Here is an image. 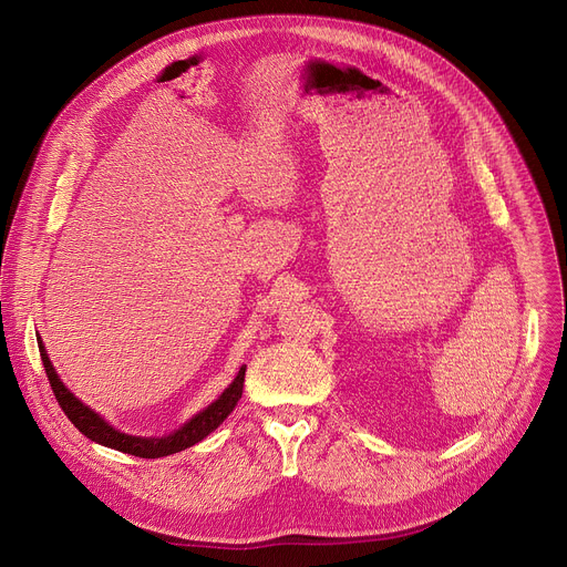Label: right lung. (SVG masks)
Here are the masks:
<instances>
[{"mask_svg":"<svg viewBox=\"0 0 567 567\" xmlns=\"http://www.w3.org/2000/svg\"><path fill=\"white\" fill-rule=\"evenodd\" d=\"M39 353H41V362H43V369L48 375V383L52 388V394H55L60 409L73 422V426L80 431V434H85L90 441L101 443L105 447H113V450H120V452H126L133 456H143V460H158V456L182 452L186 447L200 443L207 434H212V431L217 429L230 415V411L237 406V401L241 396V388H245V371H247V367H241L237 379L230 383V388L217 401L209 403L203 413H198L196 417L188 420L182 429H177L175 434L164 436V439H138V436L120 434L117 429H113L94 411L83 406V403H80L62 385L55 369H52V364L48 360V353H45L41 339H39Z\"/></svg>","mask_w":567,"mask_h":567,"instance_id":"1","label":"right lung"}]
</instances>
